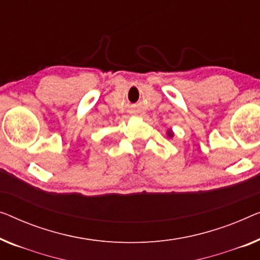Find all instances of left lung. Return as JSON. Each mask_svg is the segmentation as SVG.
I'll use <instances>...</instances> for the list:
<instances>
[{"mask_svg": "<svg viewBox=\"0 0 260 260\" xmlns=\"http://www.w3.org/2000/svg\"><path fill=\"white\" fill-rule=\"evenodd\" d=\"M167 135H168L169 138H172V137H174V131H172L171 129H168Z\"/></svg>", "mask_w": 260, "mask_h": 260, "instance_id": "obj_1", "label": "left lung"}]
</instances>
